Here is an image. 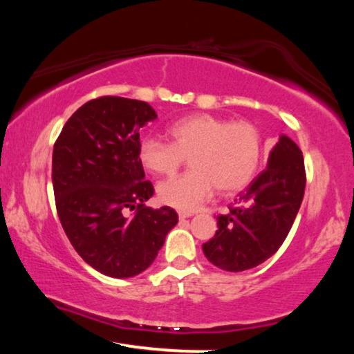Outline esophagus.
Here are the masks:
<instances>
[{"label": "esophagus", "mask_w": 354, "mask_h": 354, "mask_svg": "<svg viewBox=\"0 0 354 354\" xmlns=\"http://www.w3.org/2000/svg\"><path fill=\"white\" fill-rule=\"evenodd\" d=\"M178 217L179 218H189V217H192V212H187V211H178Z\"/></svg>", "instance_id": "1"}]
</instances>
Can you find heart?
I'll return each mask as SVG.
<instances>
[{"instance_id": "1", "label": "heart", "mask_w": 354, "mask_h": 354, "mask_svg": "<svg viewBox=\"0 0 354 354\" xmlns=\"http://www.w3.org/2000/svg\"><path fill=\"white\" fill-rule=\"evenodd\" d=\"M167 134L170 142L145 137L137 151L143 169L153 175H175L185 158L190 159L192 170L159 185V200L167 206L195 211L215 187L221 195L237 194L259 171L263 137L247 120L194 113L173 122Z\"/></svg>"}]
</instances>
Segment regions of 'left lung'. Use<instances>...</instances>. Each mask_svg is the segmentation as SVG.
Here are the masks:
<instances>
[{
    "instance_id": "left-lung-1",
    "label": "left lung",
    "mask_w": 354,
    "mask_h": 354,
    "mask_svg": "<svg viewBox=\"0 0 354 354\" xmlns=\"http://www.w3.org/2000/svg\"><path fill=\"white\" fill-rule=\"evenodd\" d=\"M304 187L301 149L281 136L266 170L242 192L227 214L217 215L218 230L203 245L207 261L221 270L243 272L272 257L295 221Z\"/></svg>"
}]
</instances>
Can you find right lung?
I'll return each mask as SVG.
<instances>
[{"instance_id": "obj_1", "label": "right lung", "mask_w": 354, "mask_h": 354, "mask_svg": "<svg viewBox=\"0 0 354 354\" xmlns=\"http://www.w3.org/2000/svg\"><path fill=\"white\" fill-rule=\"evenodd\" d=\"M156 112L145 101L100 97L65 123L53 149L59 220L88 266L131 278L151 266L178 223L175 209H151L154 187L139 160V129Z\"/></svg>"}]
</instances>
